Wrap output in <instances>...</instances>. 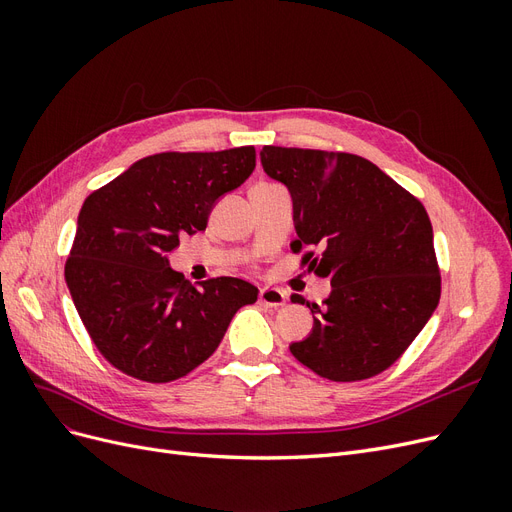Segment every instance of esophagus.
Instances as JSON below:
<instances>
[{"label": "esophagus", "mask_w": 512, "mask_h": 512, "mask_svg": "<svg viewBox=\"0 0 512 512\" xmlns=\"http://www.w3.org/2000/svg\"><path fill=\"white\" fill-rule=\"evenodd\" d=\"M258 303L267 305V307H280V305L286 303V294H284V290H280V288H271V286L260 288Z\"/></svg>", "instance_id": "obj_1"}]
</instances>
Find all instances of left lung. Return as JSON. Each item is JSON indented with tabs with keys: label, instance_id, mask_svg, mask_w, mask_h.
<instances>
[{
	"label": "left lung",
	"instance_id": "8db88e82",
	"mask_svg": "<svg viewBox=\"0 0 512 512\" xmlns=\"http://www.w3.org/2000/svg\"><path fill=\"white\" fill-rule=\"evenodd\" d=\"M265 173L294 200L292 252L331 280L322 305L299 294L314 329L294 359L333 382L382 374L408 350L440 301V267L421 200L369 160L344 151L267 145Z\"/></svg>",
	"mask_w": 512,
	"mask_h": 512
}]
</instances>
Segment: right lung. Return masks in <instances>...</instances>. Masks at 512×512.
Listing matches in <instances>:
<instances>
[{
    "label": "right lung",
    "mask_w": 512,
    "mask_h": 512,
    "mask_svg": "<svg viewBox=\"0 0 512 512\" xmlns=\"http://www.w3.org/2000/svg\"><path fill=\"white\" fill-rule=\"evenodd\" d=\"M254 168V147L166 151L85 198L66 284L91 342L123 374L156 384L188 376L220 346L237 309L258 299L239 277L194 288L166 258L179 237L207 228L218 198Z\"/></svg>",
    "instance_id": "1"
}]
</instances>
